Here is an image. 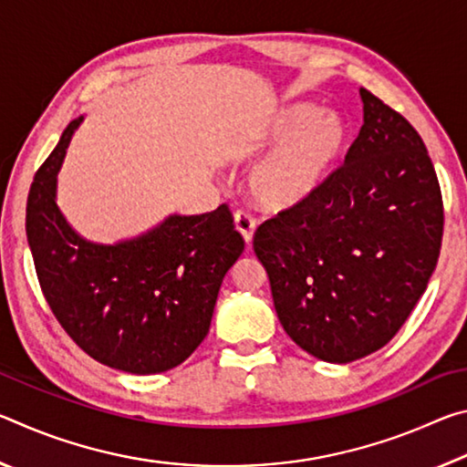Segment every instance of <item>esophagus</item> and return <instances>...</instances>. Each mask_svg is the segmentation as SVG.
<instances>
[{
  "label": "esophagus",
  "instance_id": "34e87169",
  "mask_svg": "<svg viewBox=\"0 0 467 467\" xmlns=\"http://www.w3.org/2000/svg\"><path fill=\"white\" fill-rule=\"evenodd\" d=\"M234 228L241 233L244 243L251 244L253 241V233H255V220H253L247 212H236L234 214Z\"/></svg>",
  "mask_w": 467,
  "mask_h": 467
}]
</instances>
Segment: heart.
Instances as JSON below:
<instances>
[{"instance_id": "obj_1", "label": "heart", "mask_w": 467, "mask_h": 467, "mask_svg": "<svg viewBox=\"0 0 467 467\" xmlns=\"http://www.w3.org/2000/svg\"><path fill=\"white\" fill-rule=\"evenodd\" d=\"M348 133V123L337 110H321L311 102L272 110L247 140L251 150L272 148L249 172L251 200L270 212L309 200L337 167Z\"/></svg>"}]
</instances>
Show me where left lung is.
Segmentation results:
<instances>
[{"label": "left lung", "instance_id": "left-lung-1", "mask_svg": "<svg viewBox=\"0 0 467 467\" xmlns=\"http://www.w3.org/2000/svg\"><path fill=\"white\" fill-rule=\"evenodd\" d=\"M362 128L317 193L257 228L253 249L286 334L346 365L404 326L437 267L442 200L422 138L360 88Z\"/></svg>", "mask_w": 467, "mask_h": 467}]
</instances>
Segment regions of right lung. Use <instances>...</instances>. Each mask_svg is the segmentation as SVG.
Returning a JSON list of instances; mask_svg holds the SVG:
<instances>
[{"label":"right lung","mask_w":467,"mask_h":467,"mask_svg":"<svg viewBox=\"0 0 467 467\" xmlns=\"http://www.w3.org/2000/svg\"><path fill=\"white\" fill-rule=\"evenodd\" d=\"M78 117L43 167L26 203L38 282L69 337L94 360L131 375L179 367L208 336L220 284L244 249L228 205L171 214L113 244L84 239L57 205V175Z\"/></svg>","instance_id":"add662e5"}]
</instances>
